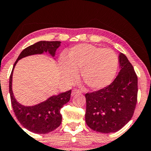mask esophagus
Listing matches in <instances>:
<instances>
[{"mask_svg":"<svg viewBox=\"0 0 151 151\" xmlns=\"http://www.w3.org/2000/svg\"><path fill=\"white\" fill-rule=\"evenodd\" d=\"M81 91L78 90V89H76V88H74V89H73L72 91V93H71V95H72V96L76 95V94H81Z\"/></svg>","mask_w":151,"mask_h":151,"instance_id":"obj_1","label":"esophagus"}]
</instances>
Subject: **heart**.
I'll return each instance as SVG.
<instances>
[{
    "mask_svg": "<svg viewBox=\"0 0 151 151\" xmlns=\"http://www.w3.org/2000/svg\"><path fill=\"white\" fill-rule=\"evenodd\" d=\"M118 68V58L111 49L91 44H79L70 49L68 59L63 58L60 69L63 77L71 81L81 69V80L93 90L104 88L113 80Z\"/></svg>",
    "mask_w": 151,
    "mask_h": 151,
    "instance_id": "1",
    "label": "heart"
}]
</instances>
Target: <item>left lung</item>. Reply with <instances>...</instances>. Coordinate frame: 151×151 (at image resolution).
Wrapping results in <instances>:
<instances>
[{"mask_svg":"<svg viewBox=\"0 0 151 151\" xmlns=\"http://www.w3.org/2000/svg\"><path fill=\"white\" fill-rule=\"evenodd\" d=\"M118 75L108 86L85 94L86 123L94 131L112 133L132 119L137 102L138 78L126 55H119Z\"/></svg>","mask_w":151,"mask_h":151,"instance_id":"8db88e82","label":"left lung"}]
</instances>
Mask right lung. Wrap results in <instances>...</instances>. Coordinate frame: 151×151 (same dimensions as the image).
I'll return each mask as SVG.
<instances>
[{"instance_id": "1", "label": "right lung", "mask_w": 151, "mask_h": 151, "mask_svg": "<svg viewBox=\"0 0 151 151\" xmlns=\"http://www.w3.org/2000/svg\"><path fill=\"white\" fill-rule=\"evenodd\" d=\"M60 41H41L24 49L14 63L10 76L9 91L14 115L24 127L36 134L49 133L60 125L62 122L60 109L70 101L71 90L57 96H52L46 101L33 106H24L17 102L12 93L13 70L18 60L27 56L48 52L52 57H54L56 50L60 46Z\"/></svg>"}]
</instances>
